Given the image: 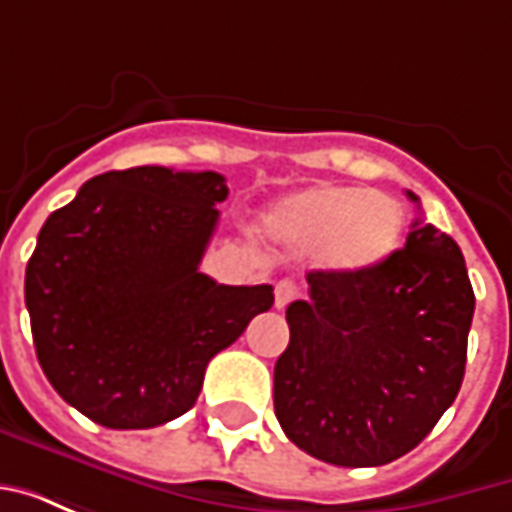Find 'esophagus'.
Segmentation results:
<instances>
[{"label": "esophagus", "instance_id": "34e87169", "mask_svg": "<svg viewBox=\"0 0 512 512\" xmlns=\"http://www.w3.org/2000/svg\"><path fill=\"white\" fill-rule=\"evenodd\" d=\"M296 296H299V288L290 279H279L277 285H274V304H277V310H285Z\"/></svg>", "mask_w": 512, "mask_h": 512}]
</instances>
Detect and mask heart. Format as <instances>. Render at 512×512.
Instances as JSON below:
<instances>
[{
    "mask_svg": "<svg viewBox=\"0 0 512 512\" xmlns=\"http://www.w3.org/2000/svg\"><path fill=\"white\" fill-rule=\"evenodd\" d=\"M263 230L290 252L318 249V263L334 274H367L400 244L403 208L381 191L318 183L279 200Z\"/></svg>",
    "mask_w": 512,
    "mask_h": 512,
    "instance_id": "b5f03b06",
    "label": "heart"
}]
</instances>
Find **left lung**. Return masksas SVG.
<instances>
[{
	"label": "left lung",
	"mask_w": 512,
	"mask_h": 512,
	"mask_svg": "<svg viewBox=\"0 0 512 512\" xmlns=\"http://www.w3.org/2000/svg\"><path fill=\"white\" fill-rule=\"evenodd\" d=\"M307 282L274 367L279 425L318 461L384 466L414 450L461 389L474 315L461 249L414 219L406 246L373 271H310Z\"/></svg>",
	"instance_id": "left-lung-1"
}]
</instances>
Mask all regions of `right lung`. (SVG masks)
<instances>
[{
  "instance_id": "obj_1",
  "label": "right lung",
  "mask_w": 512,
  "mask_h": 512,
  "mask_svg": "<svg viewBox=\"0 0 512 512\" xmlns=\"http://www.w3.org/2000/svg\"><path fill=\"white\" fill-rule=\"evenodd\" d=\"M219 172L112 169L40 227L24 299L51 386L84 417L142 430L186 414L205 367L271 310V285H219L200 260Z\"/></svg>"
}]
</instances>
